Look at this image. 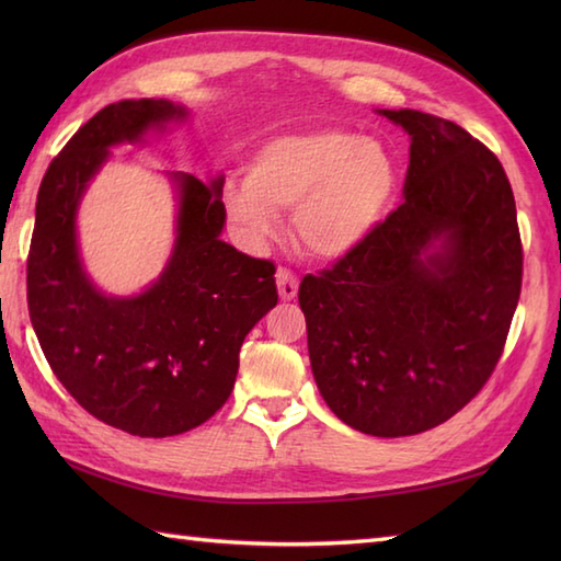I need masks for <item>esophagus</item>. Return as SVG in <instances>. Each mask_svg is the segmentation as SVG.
I'll use <instances>...</instances> for the list:
<instances>
[{"mask_svg": "<svg viewBox=\"0 0 561 561\" xmlns=\"http://www.w3.org/2000/svg\"><path fill=\"white\" fill-rule=\"evenodd\" d=\"M277 289H279V296L284 301H291L296 299V291H299V277L287 267H279L277 270Z\"/></svg>", "mask_w": 561, "mask_h": 561, "instance_id": "34e87169", "label": "esophagus"}]
</instances>
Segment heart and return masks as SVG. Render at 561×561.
I'll return each mask as SVG.
<instances>
[{
    "instance_id": "obj_1",
    "label": "heart",
    "mask_w": 561,
    "mask_h": 561,
    "mask_svg": "<svg viewBox=\"0 0 561 561\" xmlns=\"http://www.w3.org/2000/svg\"><path fill=\"white\" fill-rule=\"evenodd\" d=\"M398 190L383 145L340 127L282 135L248 163L245 185L229 187V217L255 238L272 236L277 211H294V236L308 255L340 260L388 214Z\"/></svg>"
}]
</instances>
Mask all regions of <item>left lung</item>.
I'll return each mask as SVG.
<instances>
[{
    "instance_id": "8db88e82",
    "label": "left lung",
    "mask_w": 561,
    "mask_h": 561,
    "mask_svg": "<svg viewBox=\"0 0 561 561\" xmlns=\"http://www.w3.org/2000/svg\"><path fill=\"white\" fill-rule=\"evenodd\" d=\"M380 115L412 139L404 202L350 255L306 274L299 306L328 408L356 432L396 438L444 424L490 380L523 245L514 190L482 141L428 113Z\"/></svg>"
}]
</instances>
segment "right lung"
I'll list each match as a JSON object with an SVG mask.
<instances>
[{
  "instance_id": "obj_1",
  "label": "right lung",
  "mask_w": 561,
  "mask_h": 561,
  "mask_svg": "<svg viewBox=\"0 0 561 561\" xmlns=\"http://www.w3.org/2000/svg\"><path fill=\"white\" fill-rule=\"evenodd\" d=\"M185 108L163 99L117 101L77 129L47 165L26 262L28 313L59 383L99 422L163 438L205 424L229 400L245 335L277 306L274 262L224 243L221 178L178 173L181 211L159 282L113 299L93 289L77 250V205L108 159Z\"/></svg>"
}]
</instances>
